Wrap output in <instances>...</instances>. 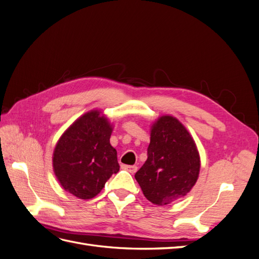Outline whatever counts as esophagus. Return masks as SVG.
<instances>
[{
	"instance_id": "esophagus-1",
	"label": "esophagus",
	"mask_w": 259,
	"mask_h": 259,
	"mask_svg": "<svg viewBox=\"0 0 259 259\" xmlns=\"http://www.w3.org/2000/svg\"><path fill=\"white\" fill-rule=\"evenodd\" d=\"M122 167H123V169L130 171V173H132V174L136 173V170H137V166L136 165H123Z\"/></svg>"
}]
</instances>
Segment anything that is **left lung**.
Returning <instances> with one entry per match:
<instances>
[{
  "label": "left lung",
  "instance_id": "8db88e82",
  "mask_svg": "<svg viewBox=\"0 0 259 259\" xmlns=\"http://www.w3.org/2000/svg\"><path fill=\"white\" fill-rule=\"evenodd\" d=\"M148 158L135 174L145 197L156 205L184 198L200 173V155L189 132L176 117L163 115L151 126Z\"/></svg>",
  "mask_w": 259,
  "mask_h": 259
}]
</instances>
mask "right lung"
Listing matches in <instances>:
<instances>
[{
	"instance_id": "obj_1",
	"label": "right lung",
	"mask_w": 259,
	"mask_h": 259,
	"mask_svg": "<svg viewBox=\"0 0 259 259\" xmlns=\"http://www.w3.org/2000/svg\"><path fill=\"white\" fill-rule=\"evenodd\" d=\"M112 125L98 110L79 117L55 147L53 167L58 182L76 198L89 200L120 169L110 145Z\"/></svg>"
}]
</instances>
